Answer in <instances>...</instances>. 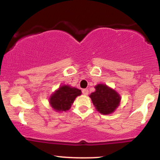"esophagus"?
Listing matches in <instances>:
<instances>
[{
    "instance_id": "esophagus-1",
    "label": "esophagus",
    "mask_w": 160,
    "mask_h": 160,
    "mask_svg": "<svg viewBox=\"0 0 160 160\" xmlns=\"http://www.w3.org/2000/svg\"><path fill=\"white\" fill-rule=\"evenodd\" d=\"M82 94H83V95H87L88 94H89V90H88L87 89H82Z\"/></svg>"
}]
</instances>
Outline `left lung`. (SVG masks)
I'll return each instance as SVG.
<instances>
[{
	"instance_id": "obj_1",
	"label": "left lung",
	"mask_w": 160,
	"mask_h": 160,
	"mask_svg": "<svg viewBox=\"0 0 160 160\" xmlns=\"http://www.w3.org/2000/svg\"><path fill=\"white\" fill-rule=\"evenodd\" d=\"M89 97L97 111L102 114L113 113L120 102L118 93L103 84L95 86V92L91 93Z\"/></svg>"
}]
</instances>
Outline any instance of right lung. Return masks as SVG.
Listing matches in <instances>:
<instances>
[{
  "mask_svg": "<svg viewBox=\"0 0 160 160\" xmlns=\"http://www.w3.org/2000/svg\"><path fill=\"white\" fill-rule=\"evenodd\" d=\"M81 95V91L69 86H62L49 99V103L57 111H66L70 109L77 96Z\"/></svg>",
  "mask_w": 160,
  "mask_h": 160,
  "instance_id": "obj_1",
  "label": "right lung"
}]
</instances>
